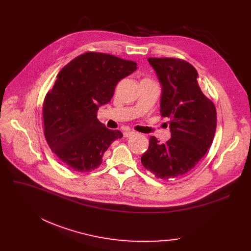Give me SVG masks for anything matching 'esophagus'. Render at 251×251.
Returning a JSON list of instances; mask_svg holds the SVG:
<instances>
[{"mask_svg":"<svg viewBox=\"0 0 251 251\" xmlns=\"http://www.w3.org/2000/svg\"><path fill=\"white\" fill-rule=\"evenodd\" d=\"M133 134H135V132H133V131H130V130H127V131H125V132L123 133L124 137H126V138L130 137L131 135H133Z\"/></svg>","mask_w":251,"mask_h":251,"instance_id":"1","label":"esophagus"}]
</instances>
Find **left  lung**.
<instances>
[{
    "mask_svg": "<svg viewBox=\"0 0 251 251\" xmlns=\"http://www.w3.org/2000/svg\"><path fill=\"white\" fill-rule=\"evenodd\" d=\"M148 61L162 85L161 113L170 119L171 138L161 144L151 136L141 163L156 178L168 180L188 173L202 159L213 143L217 112L202 94L191 64L176 58Z\"/></svg>",
    "mask_w": 251,
    "mask_h": 251,
    "instance_id": "obj_1",
    "label": "left lung"
}]
</instances>
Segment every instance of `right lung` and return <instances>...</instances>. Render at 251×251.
<instances>
[{
  "mask_svg": "<svg viewBox=\"0 0 251 251\" xmlns=\"http://www.w3.org/2000/svg\"><path fill=\"white\" fill-rule=\"evenodd\" d=\"M137 69L133 61L87 51L57 75L43 104L45 137L59 159L76 172L97 169L112 142L123 136L97 118L114 96L117 83Z\"/></svg>",
  "mask_w": 251,
  "mask_h": 251,
  "instance_id": "1",
  "label": "right lung"
}]
</instances>
